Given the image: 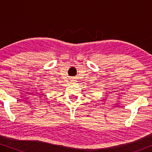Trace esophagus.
<instances>
[{
	"label": "esophagus",
	"instance_id": "34e87169",
	"mask_svg": "<svg viewBox=\"0 0 152 152\" xmlns=\"http://www.w3.org/2000/svg\"><path fill=\"white\" fill-rule=\"evenodd\" d=\"M72 84H75V80H72Z\"/></svg>",
	"mask_w": 152,
	"mask_h": 152
}]
</instances>
